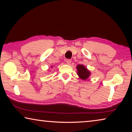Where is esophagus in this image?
<instances>
[{
	"label": "esophagus",
	"mask_w": 132,
	"mask_h": 132,
	"mask_svg": "<svg viewBox=\"0 0 132 132\" xmlns=\"http://www.w3.org/2000/svg\"><path fill=\"white\" fill-rule=\"evenodd\" d=\"M66 63L68 64H70L71 63V61L70 59H67L66 61Z\"/></svg>",
	"instance_id": "esophagus-1"
}]
</instances>
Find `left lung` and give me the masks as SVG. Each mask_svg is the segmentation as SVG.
I'll return each mask as SVG.
<instances>
[{
    "instance_id": "obj_1",
    "label": "left lung",
    "mask_w": 132,
    "mask_h": 132,
    "mask_svg": "<svg viewBox=\"0 0 132 132\" xmlns=\"http://www.w3.org/2000/svg\"><path fill=\"white\" fill-rule=\"evenodd\" d=\"M77 69L78 71L77 75H79L80 79L85 80L90 76V72L87 69L86 67H84L82 64H79V65H77Z\"/></svg>"
}]
</instances>
